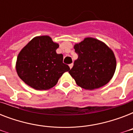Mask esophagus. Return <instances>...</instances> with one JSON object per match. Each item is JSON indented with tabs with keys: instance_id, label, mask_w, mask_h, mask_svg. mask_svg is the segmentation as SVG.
Wrapping results in <instances>:
<instances>
[{
	"instance_id": "esophagus-1",
	"label": "esophagus",
	"mask_w": 133,
	"mask_h": 133,
	"mask_svg": "<svg viewBox=\"0 0 133 133\" xmlns=\"http://www.w3.org/2000/svg\"><path fill=\"white\" fill-rule=\"evenodd\" d=\"M69 67H70V68H72L73 67V63H71V64H70L69 65Z\"/></svg>"
}]
</instances>
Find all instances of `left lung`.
Instances as JSON below:
<instances>
[{"mask_svg":"<svg viewBox=\"0 0 133 133\" xmlns=\"http://www.w3.org/2000/svg\"><path fill=\"white\" fill-rule=\"evenodd\" d=\"M74 48L78 58L69 73L77 85L94 90L107 84L115 72L113 52L105 43L93 38H85Z\"/></svg>","mask_w":133,"mask_h":133,"instance_id":"left-lung-1","label":"left lung"}]
</instances>
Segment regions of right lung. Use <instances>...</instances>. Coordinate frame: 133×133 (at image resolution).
Masks as SVG:
<instances>
[{"mask_svg": "<svg viewBox=\"0 0 133 133\" xmlns=\"http://www.w3.org/2000/svg\"><path fill=\"white\" fill-rule=\"evenodd\" d=\"M58 45L48 36L35 37L18 54L16 71L18 77L30 87L45 90L54 87L70 67L57 54Z\"/></svg>", "mask_w": 133, "mask_h": 133, "instance_id": "1", "label": "right lung"}]
</instances>
